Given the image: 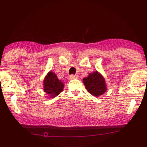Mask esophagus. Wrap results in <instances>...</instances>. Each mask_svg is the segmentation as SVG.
<instances>
[{
	"mask_svg": "<svg viewBox=\"0 0 147 147\" xmlns=\"http://www.w3.org/2000/svg\"><path fill=\"white\" fill-rule=\"evenodd\" d=\"M78 78V76L77 75H73V74H72V75H70L69 76V80H73V79H75Z\"/></svg>",
	"mask_w": 147,
	"mask_h": 147,
	"instance_id": "34e87169",
	"label": "esophagus"
}]
</instances>
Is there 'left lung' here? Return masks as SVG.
Listing matches in <instances>:
<instances>
[{
  "mask_svg": "<svg viewBox=\"0 0 147 147\" xmlns=\"http://www.w3.org/2000/svg\"><path fill=\"white\" fill-rule=\"evenodd\" d=\"M83 81L87 90L94 96H100L107 90L105 80L98 71L90 73Z\"/></svg>",
  "mask_w": 147,
  "mask_h": 147,
  "instance_id": "left-lung-1",
  "label": "left lung"
}]
</instances>
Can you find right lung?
Instances as JSON below:
<instances>
[{
    "mask_svg": "<svg viewBox=\"0 0 147 147\" xmlns=\"http://www.w3.org/2000/svg\"><path fill=\"white\" fill-rule=\"evenodd\" d=\"M43 86L45 92L49 94L51 98H54L63 90L64 84L58 78L56 74L51 71L44 79Z\"/></svg>",
    "mask_w": 147,
    "mask_h": 147,
    "instance_id": "right-lung-1",
    "label": "right lung"
}]
</instances>
